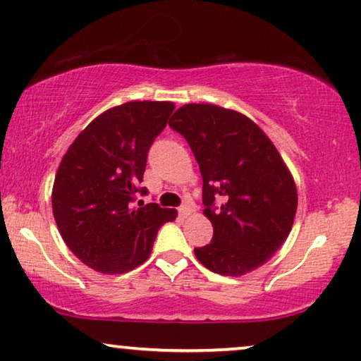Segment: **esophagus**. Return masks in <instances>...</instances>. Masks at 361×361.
<instances>
[{
    "mask_svg": "<svg viewBox=\"0 0 361 361\" xmlns=\"http://www.w3.org/2000/svg\"><path fill=\"white\" fill-rule=\"evenodd\" d=\"M190 212H192V207H190V204H182V205L179 207V215H182V216L189 215Z\"/></svg>",
    "mask_w": 361,
    "mask_h": 361,
    "instance_id": "esophagus-1",
    "label": "esophagus"
}]
</instances>
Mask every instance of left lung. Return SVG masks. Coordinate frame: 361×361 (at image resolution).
<instances>
[{
	"instance_id": "obj_1",
	"label": "left lung",
	"mask_w": 361,
	"mask_h": 361,
	"mask_svg": "<svg viewBox=\"0 0 361 361\" xmlns=\"http://www.w3.org/2000/svg\"><path fill=\"white\" fill-rule=\"evenodd\" d=\"M169 126L189 142L204 180V214L214 226L197 259L221 276H243L278 251L293 228L298 190L261 128L238 111L189 103Z\"/></svg>"
}]
</instances>
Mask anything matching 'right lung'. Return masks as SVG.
Instances as JSON below:
<instances>
[{
  "label": "right lung",
  "instance_id": "1",
  "mask_svg": "<svg viewBox=\"0 0 361 361\" xmlns=\"http://www.w3.org/2000/svg\"><path fill=\"white\" fill-rule=\"evenodd\" d=\"M171 102H128L97 116L68 147L52 189L57 228L88 268L121 274L149 258L174 209L135 202L147 152L174 111Z\"/></svg>",
  "mask_w": 361,
  "mask_h": 361
}]
</instances>
